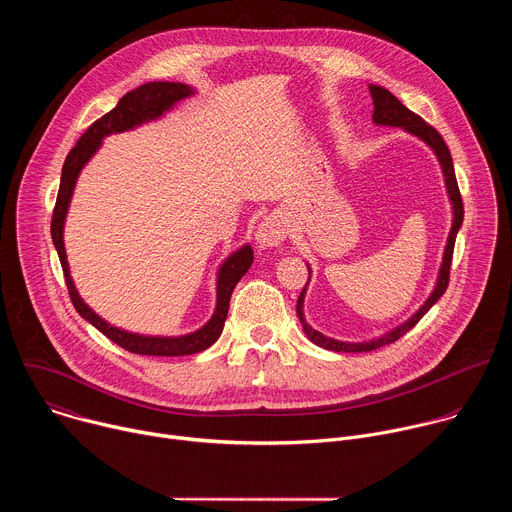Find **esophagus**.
<instances>
[{
	"mask_svg": "<svg viewBox=\"0 0 512 512\" xmlns=\"http://www.w3.org/2000/svg\"><path fill=\"white\" fill-rule=\"evenodd\" d=\"M287 221L281 214H269L263 218V223L259 225L257 233H255V241L261 249H269V247H277L287 239Z\"/></svg>",
	"mask_w": 512,
	"mask_h": 512,
	"instance_id": "obj_1",
	"label": "esophagus"
}]
</instances>
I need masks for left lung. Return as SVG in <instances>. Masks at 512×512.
<instances>
[{
    "label": "left lung",
    "mask_w": 512,
    "mask_h": 512,
    "mask_svg": "<svg viewBox=\"0 0 512 512\" xmlns=\"http://www.w3.org/2000/svg\"><path fill=\"white\" fill-rule=\"evenodd\" d=\"M369 91H371V97H373V105H375V111H373V121L377 125H389V127H403L407 133L419 137L421 141H425L429 148L433 150V154L437 156V160H440V166H442V172H444V178H446V188H448V196H450V202H452V210H454V223H452V231H450V237H448V245L444 249V259H442V267H440V275H437V281H435V287L431 291V296L425 300V304L403 324H399L397 328L389 330L387 334L379 336V338H373V340H364V342H342V340H334V338H328L324 336L322 332L314 330L308 322H306V316H304V298H306V287L310 283V277H308V283L304 285L302 294L298 298V318L304 326V332L306 336L326 348V350H334V352H369V350H377L385 344H391L395 340H399L403 334H407L425 314L427 310L440 300L444 296V291L448 289V283H450V265H452V255H454V245H456V235L462 227V221H464V204H462V196H460V188H458V182H456V172H454V162H452V156H450V150L448 145L444 141V137L437 133L431 125H427L419 115H415L413 111H409L393 93H389L387 89L379 87V85H369ZM308 273L310 267H308Z\"/></svg>",
    "instance_id": "1"
}]
</instances>
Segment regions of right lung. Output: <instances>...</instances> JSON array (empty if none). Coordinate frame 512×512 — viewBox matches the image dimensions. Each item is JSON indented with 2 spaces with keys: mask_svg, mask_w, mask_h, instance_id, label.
<instances>
[{
  "mask_svg": "<svg viewBox=\"0 0 512 512\" xmlns=\"http://www.w3.org/2000/svg\"><path fill=\"white\" fill-rule=\"evenodd\" d=\"M194 91L184 85V83H145L137 87L135 91H129L125 97L119 99L117 107L111 109L107 115L97 119L77 141L75 148H72L64 160L62 166V176H60V188L56 196V206L52 212V243L58 251L60 265L64 271L66 287H68V296L75 304L77 312L91 322L99 332H103L109 340L119 344L121 348L133 352V354H148V356H184V354H196L206 350L216 342V338L221 336L225 328V320L229 314V302L235 285L239 279L249 271L253 263V249L251 245L241 247L235 251L229 259L218 269L216 275V308L212 318L196 332L184 334V336H143V334H133L121 328L111 326L105 322L99 314H95L79 296V291L72 283L70 271H68V261H66V251H64V221H66V212L68 204L72 198V190H75L77 178L85 164L93 158V154L101 148L103 137L111 133H121L129 131L141 123L154 121L162 117L166 111H170L178 101L190 97Z\"/></svg>",
  "mask_w": 512,
  "mask_h": 512,
  "instance_id": "add662e5",
  "label": "right lung"
}]
</instances>
